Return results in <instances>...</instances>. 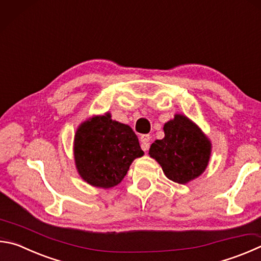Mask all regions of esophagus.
I'll list each match as a JSON object with an SVG mask.
<instances>
[{"mask_svg":"<svg viewBox=\"0 0 261 261\" xmlns=\"http://www.w3.org/2000/svg\"><path fill=\"white\" fill-rule=\"evenodd\" d=\"M149 140H150V136H149V135H143V136H140L141 149H143L144 151L148 150V148H149Z\"/></svg>","mask_w":261,"mask_h":261,"instance_id":"1","label":"esophagus"}]
</instances>
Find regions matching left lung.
Here are the masks:
<instances>
[{
	"label": "left lung",
	"instance_id": "1",
	"mask_svg": "<svg viewBox=\"0 0 261 261\" xmlns=\"http://www.w3.org/2000/svg\"><path fill=\"white\" fill-rule=\"evenodd\" d=\"M164 138L155 140L149 155L160 163L170 180L186 184L204 172L209 163L211 143L196 124L177 114L164 124Z\"/></svg>",
	"mask_w": 261,
	"mask_h": 261
}]
</instances>
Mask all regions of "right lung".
<instances>
[{
	"instance_id": "1",
	"label": "right lung",
	"mask_w": 261,
	"mask_h": 261,
	"mask_svg": "<svg viewBox=\"0 0 261 261\" xmlns=\"http://www.w3.org/2000/svg\"><path fill=\"white\" fill-rule=\"evenodd\" d=\"M143 155L134 130L113 121L110 114L84 122L75 135L77 171L84 181L94 187L116 186L124 178L132 161Z\"/></svg>"
}]
</instances>
